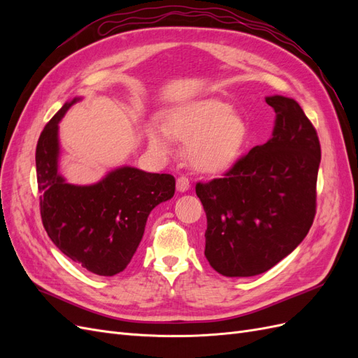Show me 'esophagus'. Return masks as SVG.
<instances>
[{"instance_id": "34e87169", "label": "esophagus", "mask_w": 358, "mask_h": 358, "mask_svg": "<svg viewBox=\"0 0 358 358\" xmlns=\"http://www.w3.org/2000/svg\"><path fill=\"white\" fill-rule=\"evenodd\" d=\"M189 187H191V183H189V179H188L187 176H179V178H178V180H176V188H178V191L185 192V191L189 189Z\"/></svg>"}]
</instances>
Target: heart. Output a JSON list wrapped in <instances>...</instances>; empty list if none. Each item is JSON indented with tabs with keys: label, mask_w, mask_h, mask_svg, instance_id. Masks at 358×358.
Wrapping results in <instances>:
<instances>
[{
	"label": "heart",
	"mask_w": 358,
	"mask_h": 358,
	"mask_svg": "<svg viewBox=\"0 0 358 358\" xmlns=\"http://www.w3.org/2000/svg\"><path fill=\"white\" fill-rule=\"evenodd\" d=\"M173 138L188 143L187 157L194 169L216 173L233 166L243 152L248 125L229 103L206 100L171 109L162 127L148 128L149 148L161 157L171 154Z\"/></svg>",
	"instance_id": "heart-1"
}]
</instances>
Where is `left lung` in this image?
Here are the masks:
<instances>
[{"label": "left lung", "mask_w": 358, "mask_h": 358, "mask_svg": "<svg viewBox=\"0 0 358 358\" xmlns=\"http://www.w3.org/2000/svg\"><path fill=\"white\" fill-rule=\"evenodd\" d=\"M276 113L272 137L237 159L220 179L199 182L208 230L204 255L216 272H267L305 239L317 212L321 146L299 103L266 96Z\"/></svg>", "instance_id": "left-lung-1"}]
</instances>
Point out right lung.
I'll return each mask as SVG.
<instances>
[{
  "label": "right lung",
  "instance_id": "add662e5",
  "mask_svg": "<svg viewBox=\"0 0 358 358\" xmlns=\"http://www.w3.org/2000/svg\"><path fill=\"white\" fill-rule=\"evenodd\" d=\"M73 99L43 128L36 149L43 227L59 251L100 276H113L131 262L155 206L175 196L166 173L121 167L94 185H71L58 173V124Z\"/></svg>",
  "mask_w": 358,
  "mask_h": 358
}]
</instances>
